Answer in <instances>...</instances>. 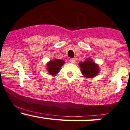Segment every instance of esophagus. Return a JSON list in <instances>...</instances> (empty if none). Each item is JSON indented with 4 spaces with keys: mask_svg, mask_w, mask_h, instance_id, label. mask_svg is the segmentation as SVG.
Listing matches in <instances>:
<instances>
[{
    "mask_svg": "<svg viewBox=\"0 0 130 130\" xmlns=\"http://www.w3.org/2000/svg\"><path fill=\"white\" fill-rule=\"evenodd\" d=\"M69 61H70V62H71V63H74V62H75V59H70V60H69Z\"/></svg>",
    "mask_w": 130,
    "mask_h": 130,
    "instance_id": "34e87169",
    "label": "esophagus"
}]
</instances>
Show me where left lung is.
I'll list each match as a JSON object with an SVG mask.
<instances>
[{
	"label": "left lung",
	"mask_w": 130,
	"mask_h": 130,
	"mask_svg": "<svg viewBox=\"0 0 130 130\" xmlns=\"http://www.w3.org/2000/svg\"><path fill=\"white\" fill-rule=\"evenodd\" d=\"M79 66L82 74L87 78H94L100 72L99 64L90 58L87 59L84 62H79Z\"/></svg>",
	"instance_id": "obj_1"
}]
</instances>
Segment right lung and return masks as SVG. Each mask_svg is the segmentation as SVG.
Wrapping results in <instances>:
<instances>
[{"label": "right lung", "mask_w": 130, "mask_h": 130, "mask_svg": "<svg viewBox=\"0 0 130 130\" xmlns=\"http://www.w3.org/2000/svg\"><path fill=\"white\" fill-rule=\"evenodd\" d=\"M64 61L58 59L51 60L47 63V71L51 75H56L59 72L61 67L64 64Z\"/></svg>", "instance_id": "add662e5"}]
</instances>
